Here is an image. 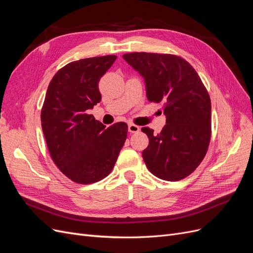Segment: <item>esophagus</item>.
<instances>
[{
    "label": "esophagus",
    "instance_id": "34e87169",
    "mask_svg": "<svg viewBox=\"0 0 253 253\" xmlns=\"http://www.w3.org/2000/svg\"><path fill=\"white\" fill-rule=\"evenodd\" d=\"M140 131V127L136 125L133 124H129L128 125V132L129 133H138Z\"/></svg>",
    "mask_w": 253,
    "mask_h": 253
}]
</instances>
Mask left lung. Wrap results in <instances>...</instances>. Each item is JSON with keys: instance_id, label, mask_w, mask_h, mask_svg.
Listing matches in <instances>:
<instances>
[{"instance_id": "obj_1", "label": "left lung", "mask_w": 253, "mask_h": 253, "mask_svg": "<svg viewBox=\"0 0 253 253\" xmlns=\"http://www.w3.org/2000/svg\"><path fill=\"white\" fill-rule=\"evenodd\" d=\"M144 78L150 102L163 105L166 126L149 137L142 157L149 171L169 181L183 179L201 165L211 138V100L188 61L170 53L129 52L122 56Z\"/></svg>"}]
</instances>
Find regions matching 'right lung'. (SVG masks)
I'll use <instances>...</instances> for the list:
<instances>
[{"label":"right lung","mask_w":253,"mask_h":253,"mask_svg":"<svg viewBox=\"0 0 253 253\" xmlns=\"http://www.w3.org/2000/svg\"><path fill=\"white\" fill-rule=\"evenodd\" d=\"M116 56L74 61L53 76L41 124L53 163L71 180L88 185L108 176L127 135L126 122L105 126L88 114L101 101L98 83Z\"/></svg>","instance_id":"add662e5"}]
</instances>
